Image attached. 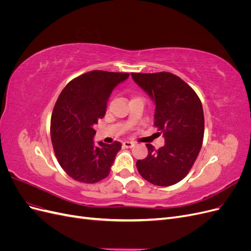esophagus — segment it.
I'll use <instances>...</instances> for the list:
<instances>
[{
  "label": "esophagus",
  "instance_id": "34e87169",
  "mask_svg": "<svg viewBox=\"0 0 251 251\" xmlns=\"http://www.w3.org/2000/svg\"><path fill=\"white\" fill-rule=\"evenodd\" d=\"M123 146H124L125 148H126V149H131V148H133V147L135 146V143L132 142V141H125V142L123 143Z\"/></svg>",
  "mask_w": 251,
  "mask_h": 251
}]
</instances>
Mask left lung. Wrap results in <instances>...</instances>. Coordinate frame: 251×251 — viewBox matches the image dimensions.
I'll use <instances>...</instances> for the list:
<instances>
[{"label": "left lung", "instance_id": "1", "mask_svg": "<svg viewBox=\"0 0 251 251\" xmlns=\"http://www.w3.org/2000/svg\"><path fill=\"white\" fill-rule=\"evenodd\" d=\"M133 80L155 103L154 125L165 144H147L148 157L136 166L151 184L170 186L183 179L199 155L204 136L201 100L185 81L170 72L131 73Z\"/></svg>", "mask_w": 251, "mask_h": 251}]
</instances>
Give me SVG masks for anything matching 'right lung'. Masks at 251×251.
Listing matches in <instances>:
<instances>
[{
    "label": "right lung",
    "mask_w": 251,
    "mask_h": 251,
    "mask_svg": "<svg viewBox=\"0 0 251 251\" xmlns=\"http://www.w3.org/2000/svg\"><path fill=\"white\" fill-rule=\"evenodd\" d=\"M128 73L94 70L74 78L59 94L51 116V141L59 165L74 180L95 183L108 176L121 143L95 146L94 130L113 90Z\"/></svg>",
    "instance_id": "1"
}]
</instances>
